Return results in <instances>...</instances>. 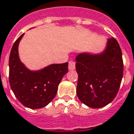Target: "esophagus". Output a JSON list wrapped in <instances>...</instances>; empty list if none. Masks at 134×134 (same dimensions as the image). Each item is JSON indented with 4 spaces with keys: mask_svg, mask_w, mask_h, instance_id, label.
I'll return each instance as SVG.
<instances>
[{
    "mask_svg": "<svg viewBox=\"0 0 134 134\" xmlns=\"http://www.w3.org/2000/svg\"><path fill=\"white\" fill-rule=\"evenodd\" d=\"M69 70H74L75 69V62L74 61H70L69 62Z\"/></svg>",
    "mask_w": 134,
    "mask_h": 134,
    "instance_id": "esophagus-1",
    "label": "esophagus"
}]
</instances>
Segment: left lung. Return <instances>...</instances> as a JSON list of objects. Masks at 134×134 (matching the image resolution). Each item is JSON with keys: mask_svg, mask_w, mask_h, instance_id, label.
I'll return each instance as SVG.
<instances>
[{"mask_svg": "<svg viewBox=\"0 0 134 134\" xmlns=\"http://www.w3.org/2000/svg\"><path fill=\"white\" fill-rule=\"evenodd\" d=\"M77 96L91 108L106 106L117 96L123 75L122 51L115 38L108 39L102 54L76 57Z\"/></svg>", "mask_w": 134, "mask_h": 134, "instance_id": "8db88e82", "label": "left lung"}]
</instances>
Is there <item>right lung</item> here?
Here are the masks:
<instances>
[{
	"instance_id": "obj_1",
	"label": "right lung",
	"mask_w": 134,
	"mask_h": 134,
	"mask_svg": "<svg viewBox=\"0 0 134 134\" xmlns=\"http://www.w3.org/2000/svg\"><path fill=\"white\" fill-rule=\"evenodd\" d=\"M22 34L15 41L9 57V83L15 96L30 109L44 107L53 100L62 77L68 72V62L51 64L39 71H30L21 63L18 46Z\"/></svg>"
}]
</instances>
